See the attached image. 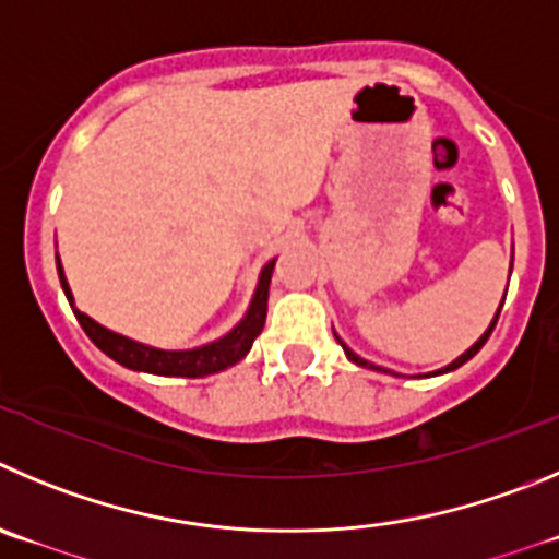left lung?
<instances>
[{"label":"left lung","instance_id":"obj_1","mask_svg":"<svg viewBox=\"0 0 559 559\" xmlns=\"http://www.w3.org/2000/svg\"><path fill=\"white\" fill-rule=\"evenodd\" d=\"M499 311H502V306H499ZM499 311H497V317H493V322H491V325H488V331H485V333H483V336H479V338H477V342H474V344H472V347H468V350H466V353H463V356H461V358H455V361H452V364H447V367H444V369H438V372H432V374H444V372H452V369L463 367V364H466V361H468V358H474V356H477V353H479V347H483V344H485V342H488V336H491V331H493V328H497V320H499ZM336 338H338V336H336ZM338 342H342V338H338ZM342 347H344V356L350 358V361H353V364H358V367H367V369H380V367H374V364L364 361V358H361V356H356V353H353V350H350V347H347V344H344V342H342Z\"/></svg>","mask_w":559,"mask_h":559}]
</instances>
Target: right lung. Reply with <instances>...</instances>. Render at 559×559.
Returning a JSON list of instances; mask_svg holds the SVG:
<instances>
[{"label": "right lung", "instance_id": "1", "mask_svg": "<svg viewBox=\"0 0 559 559\" xmlns=\"http://www.w3.org/2000/svg\"><path fill=\"white\" fill-rule=\"evenodd\" d=\"M273 262L264 264L262 275H259V284H255L253 300L248 306V314L239 320V325L234 331H228L226 336L217 338V342H209L195 350H159V347H148V344H140L134 338L121 336V333L107 331L104 325H98L96 320H91L87 314H82L74 306V295L68 289V281L62 275V264L57 259V273H60L62 292H66L68 304L74 309L76 320L85 328V333L91 336V342L96 344L98 350L107 353L112 361H118L121 367L134 369V372H151V374H168V378H203V374H215L221 369L234 367L237 361H242L248 356V350L253 347V338L262 333L264 320H267V292H270V278H273Z\"/></svg>", "mask_w": 559, "mask_h": 559}]
</instances>
